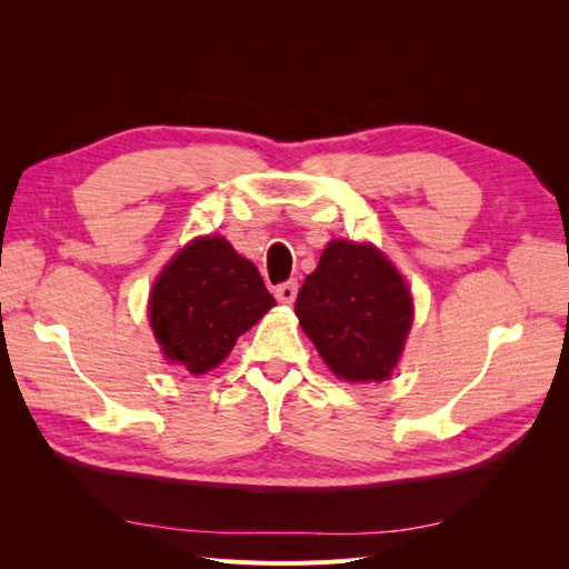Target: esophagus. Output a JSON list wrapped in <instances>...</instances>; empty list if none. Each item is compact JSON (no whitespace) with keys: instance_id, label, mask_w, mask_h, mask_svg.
Instances as JSON below:
<instances>
[{"instance_id":"esophagus-1","label":"esophagus","mask_w":569,"mask_h":569,"mask_svg":"<svg viewBox=\"0 0 569 569\" xmlns=\"http://www.w3.org/2000/svg\"><path fill=\"white\" fill-rule=\"evenodd\" d=\"M297 291H299L297 280H287V282L278 284V289H274V297H278L280 303H291L297 299Z\"/></svg>"}]
</instances>
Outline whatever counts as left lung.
<instances>
[{
  "instance_id": "left-lung-1",
  "label": "left lung",
  "mask_w": 569,
  "mask_h": 569,
  "mask_svg": "<svg viewBox=\"0 0 569 569\" xmlns=\"http://www.w3.org/2000/svg\"><path fill=\"white\" fill-rule=\"evenodd\" d=\"M295 311L325 363L349 382L389 377L412 322L401 274L370 244L343 239L327 244Z\"/></svg>"
}]
</instances>
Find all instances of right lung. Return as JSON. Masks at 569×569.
<instances>
[{
  "instance_id": "right-lung-1",
  "label": "right lung",
  "mask_w": 569,
  "mask_h": 569,
  "mask_svg": "<svg viewBox=\"0 0 569 569\" xmlns=\"http://www.w3.org/2000/svg\"><path fill=\"white\" fill-rule=\"evenodd\" d=\"M274 299L261 272L222 237H201L166 266L149 301L151 330L170 363L216 368Z\"/></svg>"
}]
</instances>
